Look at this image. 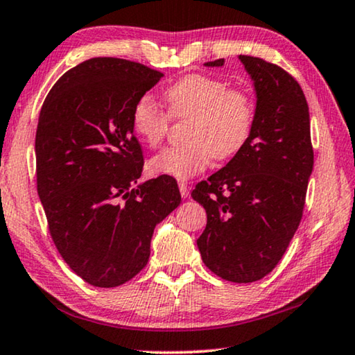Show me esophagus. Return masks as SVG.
<instances>
[{"label":"esophagus","mask_w":355,"mask_h":355,"mask_svg":"<svg viewBox=\"0 0 355 355\" xmlns=\"http://www.w3.org/2000/svg\"><path fill=\"white\" fill-rule=\"evenodd\" d=\"M179 192H181V195H182V198H187V196L190 195V190H189V185H187V182H184V181H179Z\"/></svg>","instance_id":"34e87169"}]
</instances>
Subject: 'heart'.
<instances>
[{
    "label": "heart",
    "instance_id": "b5f03b06",
    "mask_svg": "<svg viewBox=\"0 0 355 355\" xmlns=\"http://www.w3.org/2000/svg\"><path fill=\"white\" fill-rule=\"evenodd\" d=\"M168 112L154 98L141 96L132 109V128L150 149L168 135L171 117L189 121L187 143L168 147L149 162L159 176L189 179L205 170L212 159L227 160L248 143L254 125V103L246 92L228 89L225 80L189 74L165 90Z\"/></svg>",
    "mask_w": 355,
    "mask_h": 355
}]
</instances>
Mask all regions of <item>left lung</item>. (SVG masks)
<instances>
[{
  "instance_id": "left-lung-1",
  "label": "left lung",
  "mask_w": 355,
  "mask_h": 355,
  "mask_svg": "<svg viewBox=\"0 0 355 355\" xmlns=\"http://www.w3.org/2000/svg\"><path fill=\"white\" fill-rule=\"evenodd\" d=\"M257 94L252 132L225 166L195 185L208 214L196 239L205 265L246 284L279 263L303 216L314 165L309 111L302 87L275 63L239 55ZM222 67L223 58L205 63Z\"/></svg>"
}]
</instances>
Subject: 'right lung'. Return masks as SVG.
<instances>
[{
    "instance_id": "right-lung-1",
    "label": "right lung",
    "mask_w": 355,
    "mask_h": 355,
    "mask_svg": "<svg viewBox=\"0 0 355 355\" xmlns=\"http://www.w3.org/2000/svg\"><path fill=\"white\" fill-rule=\"evenodd\" d=\"M162 76L130 60L95 57L67 71L41 107L37 195L60 255L95 287L138 275L155 225L181 203L171 176L133 187L144 157L132 109Z\"/></svg>"
}]
</instances>
